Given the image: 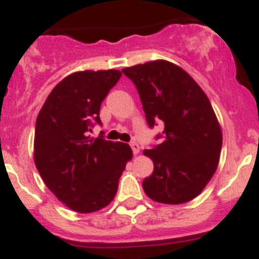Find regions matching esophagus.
I'll return each mask as SVG.
<instances>
[{
	"label": "esophagus",
	"instance_id": "1",
	"mask_svg": "<svg viewBox=\"0 0 259 259\" xmlns=\"http://www.w3.org/2000/svg\"><path fill=\"white\" fill-rule=\"evenodd\" d=\"M131 148H132V152H134L135 155L139 154V152H140V146H139V144L131 143Z\"/></svg>",
	"mask_w": 259,
	"mask_h": 259
}]
</instances>
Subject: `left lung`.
<instances>
[{
  "mask_svg": "<svg viewBox=\"0 0 259 259\" xmlns=\"http://www.w3.org/2000/svg\"><path fill=\"white\" fill-rule=\"evenodd\" d=\"M122 71L136 85L148 124H164L162 143L144 150L154 164L144 192L168 205L193 200L211 180L221 157L223 137L209 98L187 71L164 59Z\"/></svg>",
  "mask_w": 259,
  "mask_h": 259,
  "instance_id": "left-lung-1",
  "label": "left lung"
}]
</instances>
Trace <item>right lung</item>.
<instances>
[{
	"mask_svg": "<svg viewBox=\"0 0 259 259\" xmlns=\"http://www.w3.org/2000/svg\"><path fill=\"white\" fill-rule=\"evenodd\" d=\"M120 76L118 70L68 75L53 88L36 119V167L53 194L76 212L106 207L132 159L128 144L89 135L93 123H101L100 107Z\"/></svg>",
	"mask_w": 259,
	"mask_h": 259,
	"instance_id": "add662e5",
	"label": "right lung"
}]
</instances>
